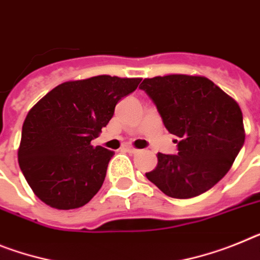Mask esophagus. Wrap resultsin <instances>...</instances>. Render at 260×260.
Segmentation results:
<instances>
[{"label":"esophagus","mask_w":260,"mask_h":260,"mask_svg":"<svg viewBox=\"0 0 260 260\" xmlns=\"http://www.w3.org/2000/svg\"><path fill=\"white\" fill-rule=\"evenodd\" d=\"M125 150L128 152V154H138L139 152L138 148L133 147V146H125Z\"/></svg>","instance_id":"esophagus-1"}]
</instances>
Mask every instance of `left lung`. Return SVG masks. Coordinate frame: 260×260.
Here are the masks:
<instances>
[{
    "label": "left lung",
    "instance_id": "8db88e82",
    "mask_svg": "<svg viewBox=\"0 0 260 260\" xmlns=\"http://www.w3.org/2000/svg\"><path fill=\"white\" fill-rule=\"evenodd\" d=\"M139 88L154 101L166 128L180 138L177 155L157 152V166L146 177L174 199L199 196L216 185L245 143L236 100L204 76H156Z\"/></svg>",
    "mask_w": 260,
    "mask_h": 260
}]
</instances>
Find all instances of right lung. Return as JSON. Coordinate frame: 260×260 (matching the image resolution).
I'll return each mask as SVG.
<instances>
[{"instance_id":"1","label":"right lung","mask_w":260,"mask_h":260,"mask_svg":"<svg viewBox=\"0 0 260 260\" xmlns=\"http://www.w3.org/2000/svg\"><path fill=\"white\" fill-rule=\"evenodd\" d=\"M139 83L109 75L66 81L30 109L18 163L38 199L61 210L89 203L103 187L114 155L90 142L112 119L117 103Z\"/></svg>"}]
</instances>
